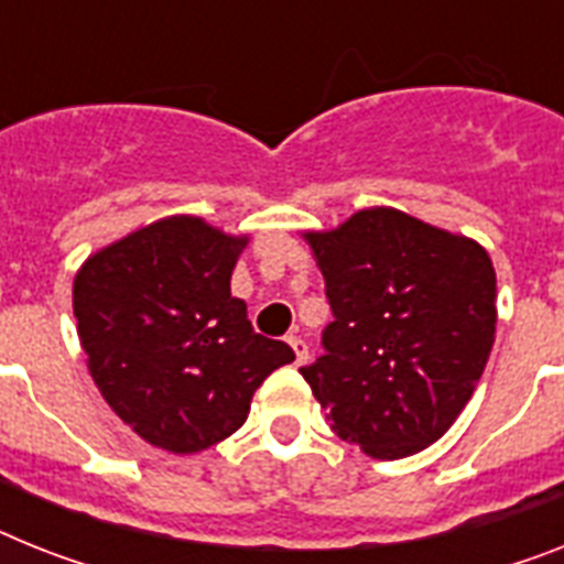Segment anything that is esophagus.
Segmentation results:
<instances>
[{
  "label": "esophagus",
  "mask_w": 564,
  "mask_h": 564,
  "mask_svg": "<svg viewBox=\"0 0 564 564\" xmlns=\"http://www.w3.org/2000/svg\"><path fill=\"white\" fill-rule=\"evenodd\" d=\"M288 346L293 348V355H296V366H302V362H308V346H305V339L300 337H288Z\"/></svg>",
  "instance_id": "obj_1"
}]
</instances>
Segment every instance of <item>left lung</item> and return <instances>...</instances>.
I'll return each instance as SVG.
<instances>
[{"instance_id":"1","label":"left lung","mask_w":564,"mask_h":564,"mask_svg":"<svg viewBox=\"0 0 564 564\" xmlns=\"http://www.w3.org/2000/svg\"><path fill=\"white\" fill-rule=\"evenodd\" d=\"M305 241L334 323L302 377L343 441L383 460L421 453L453 426L490 357V256L394 207L360 209Z\"/></svg>"}]
</instances>
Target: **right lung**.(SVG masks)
I'll return each mask as SVG.
<instances>
[{
  "mask_svg": "<svg viewBox=\"0 0 564 564\" xmlns=\"http://www.w3.org/2000/svg\"><path fill=\"white\" fill-rule=\"evenodd\" d=\"M245 245L198 216H170L88 256L74 276L91 380L158 449L189 455L230 438L264 377L293 360L230 293Z\"/></svg>",
  "mask_w": 564,
  "mask_h": 564,
  "instance_id": "right-lung-1",
  "label": "right lung"
}]
</instances>
